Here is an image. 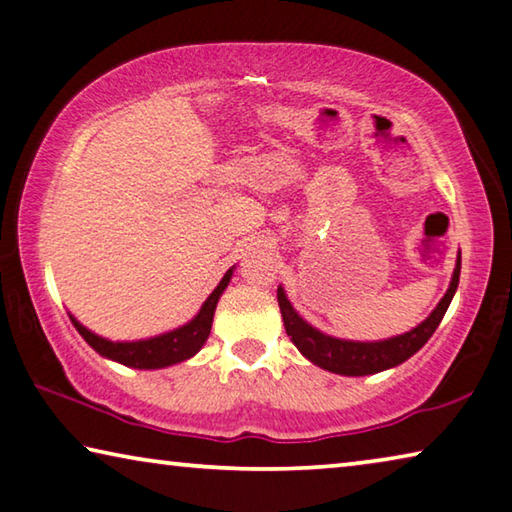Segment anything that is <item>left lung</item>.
<instances>
[{"label":"left lung","instance_id":"left-lung-1","mask_svg":"<svg viewBox=\"0 0 512 512\" xmlns=\"http://www.w3.org/2000/svg\"><path fill=\"white\" fill-rule=\"evenodd\" d=\"M458 279H460V251H458L456 270H454V276H451L449 290L445 292V297L440 299V304L433 308V313L408 333L395 335V338H388V340H376V342H354V340L331 338V335L317 331L315 326H311L304 320V317H299V313L292 308L283 288L276 290V299H279L286 333L290 335V340L295 342V347L308 360H311L313 365L342 376H365V374H376V372L390 370V367L395 365H401L404 360L417 354V351L426 345V340H429L435 333V329H438V324L442 322V317H445L451 299L456 295Z\"/></svg>","mask_w":512,"mask_h":512}]
</instances>
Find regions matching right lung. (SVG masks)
I'll return each instance as SVG.
<instances>
[{
  "label": "right lung",
  "mask_w": 512,
  "mask_h": 512,
  "mask_svg": "<svg viewBox=\"0 0 512 512\" xmlns=\"http://www.w3.org/2000/svg\"><path fill=\"white\" fill-rule=\"evenodd\" d=\"M231 276H233V267L222 276V281L217 283V288L211 292V297L204 301V306L199 308V313L192 317L188 324H183L174 331H167L163 335H156V338L136 340V342H113V340L102 338V335L92 333L90 329H86V326L74 320L72 315L70 320L74 324V329L83 335V340H86L88 345L104 358H111L115 363H122L127 367H136V370H161V367L177 365L181 360L192 358L201 347H204V342L208 340V333H211L215 306L217 301H220L224 288L229 286Z\"/></svg>",
  "instance_id": "obj_1"
}]
</instances>
